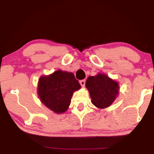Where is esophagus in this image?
I'll return each instance as SVG.
<instances>
[{"label": "esophagus", "instance_id": "obj_1", "mask_svg": "<svg viewBox=\"0 0 154 154\" xmlns=\"http://www.w3.org/2000/svg\"><path fill=\"white\" fill-rule=\"evenodd\" d=\"M79 83H80V85H82V87H83V86H84V85H85V79L81 80L80 82H79Z\"/></svg>", "mask_w": 154, "mask_h": 154}]
</instances>
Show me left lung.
Masks as SVG:
<instances>
[{"mask_svg": "<svg viewBox=\"0 0 154 154\" xmlns=\"http://www.w3.org/2000/svg\"><path fill=\"white\" fill-rule=\"evenodd\" d=\"M85 86L89 90L93 105L98 108L110 106L118 94V83L104 74L88 77Z\"/></svg>", "mask_w": 154, "mask_h": 154, "instance_id": "1", "label": "left lung"}]
</instances>
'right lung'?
Wrapping results in <instances>:
<instances>
[{
  "label": "right lung",
  "mask_w": 154,
  "mask_h": 154,
  "mask_svg": "<svg viewBox=\"0 0 154 154\" xmlns=\"http://www.w3.org/2000/svg\"><path fill=\"white\" fill-rule=\"evenodd\" d=\"M80 88L79 82L72 72L59 70L51 75L40 78L38 94L47 107L56 113H61L68 109L74 91Z\"/></svg>",
  "instance_id": "1"
}]
</instances>
